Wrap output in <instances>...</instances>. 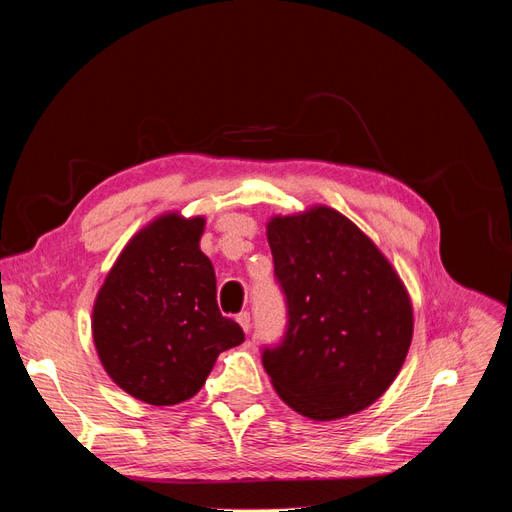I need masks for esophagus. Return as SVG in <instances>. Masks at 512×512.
Segmentation results:
<instances>
[{"instance_id": "esophagus-1", "label": "esophagus", "mask_w": 512, "mask_h": 512, "mask_svg": "<svg viewBox=\"0 0 512 512\" xmlns=\"http://www.w3.org/2000/svg\"><path fill=\"white\" fill-rule=\"evenodd\" d=\"M237 322L241 324V329L247 333L252 329V318H250V312H241V314H237Z\"/></svg>"}]
</instances>
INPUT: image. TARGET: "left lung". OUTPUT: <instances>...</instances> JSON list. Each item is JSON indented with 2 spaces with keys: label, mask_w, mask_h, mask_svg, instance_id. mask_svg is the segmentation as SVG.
<instances>
[{
  "label": "left lung",
  "mask_w": 512,
  "mask_h": 512,
  "mask_svg": "<svg viewBox=\"0 0 512 512\" xmlns=\"http://www.w3.org/2000/svg\"><path fill=\"white\" fill-rule=\"evenodd\" d=\"M288 324L262 365L286 404L314 421L361 412L389 389L412 342V303L391 262L329 207L267 224Z\"/></svg>",
  "instance_id": "left-lung-1"
}]
</instances>
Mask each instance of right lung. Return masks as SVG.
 <instances>
[{
	"label": "right lung",
	"mask_w": 512,
	"mask_h": 512,
	"mask_svg": "<svg viewBox=\"0 0 512 512\" xmlns=\"http://www.w3.org/2000/svg\"><path fill=\"white\" fill-rule=\"evenodd\" d=\"M205 218L164 213L123 247L94 303L102 367L151 406L194 397L218 354L245 335L215 299V271L200 252Z\"/></svg>",
	"instance_id": "add662e5"
}]
</instances>
